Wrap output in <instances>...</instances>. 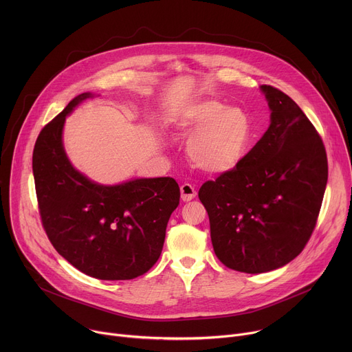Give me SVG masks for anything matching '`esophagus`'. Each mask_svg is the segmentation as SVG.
Returning <instances> with one entry per match:
<instances>
[{
  "label": "esophagus",
  "instance_id": "obj_1",
  "mask_svg": "<svg viewBox=\"0 0 352 352\" xmlns=\"http://www.w3.org/2000/svg\"><path fill=\"white\" fill-rule=\"evenodd\" d=\"M196 196V190L190 184H182L181 185V199L184 202H189Z\"/></svg>",
  "mask_w": 352,
  "mask_h": 352
}]
</instances>
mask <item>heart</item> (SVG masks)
<instances>
[{"label": "heart", "mask_w": 352, "mask_h": 352, "mask_svg": "<svg viewBox=\"0 0 352 352\" xmlns=\"http://www.w3.org/2000/svg\"><path fill=\"white\" fill-rule=\"evenodd\" d=\"M178 129L184 138H189L190 163L208 174H224L235 168L252 139L248 114L216 100L189 107L179 118Z\"/></svg>", "instance_id": "1"}]
</instances>
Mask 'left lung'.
<instances>
[{"label": "left lung", "mask_w": 352, "mask_h": 352, "mask_svg": "<svg viewBox=\"0 0 352 352\" xmlns=\"http://www.w3.org/2000/svg\"><path fill=\"white\" fill-rule=\"evenodd\" d=\"M272 122L242 162L199 189L214 254L228 269L258 274L302 252L327 184L326 148L316 128L281 90L262 85Z\"/></svg>", "instance_id": "1"}]
</instances>
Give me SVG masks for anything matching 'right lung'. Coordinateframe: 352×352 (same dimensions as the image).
<instances>
[{"label": "right lung", "instance_id": "obj_1", "mask_svg": "<svg viewBox=\"0 0 352 352\" xmlns=\"http://www.w3.org/2000/svg\"><path fill=\"white\" fill-rule=\"evenodd\" d=\"M87 97L72 98L37 136L32 164L41 224L57 252L82 273L132 280L159 261L179 186L170 177L104 186L78 173L65 155L63 126Z\"/></svg>", "mask_w": 352, "mask_h": 352}]
</instances>
